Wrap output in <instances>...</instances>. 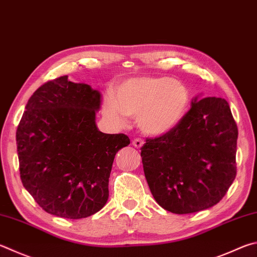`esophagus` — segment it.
<instances>
[{"label": "esophagus", "instance_id": "34e87169", "mask_svg": "<svg viewBox=\"0 0 257 257\" xmlns=\"http://www.w3.org/2000/svg\"><path fill=\"white\" fill-rule=\"evenodd\" d=\"M133 145L136 148H141L143 145H144V141L142 138H135L134 141H133Z\"/></svg>", "mask_w": 257, "mask_h": 257}]
</instances>
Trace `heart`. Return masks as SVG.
<instances>
[{
  "label": "heart",
  "instance_id": "heart-1",
  "mask_svg": "<svg viewBox=\"0 0 257 257\" xmlns=\"http://www.w3.org/2000/svg\"><path fill=\"white\" fill-rule=\"evenodd\" d=\"M189 92L170 77H130L115 86L102 102V114L110 124L123 128L128 116H137L143 133L160 136L175 128L188 110Z\"/></svg>",
  "mask_w": 257,
  "mask_h": 257
}]
</instances>
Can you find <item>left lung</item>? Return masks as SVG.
<instances>
[{"label": "left lung", "instance_id": "obj_1", "mask_svg": "<svg viewBox=\"0 0 257 257\" xmlns=\"http://www.w3.org/2000/svg\"><path fill=\"white\" fill-rule=\"evenodd\" d=\"M237 138L238 129L225 99L195 97L175 128L147 138L141 148L156 202L177 214L217 204L236 177Z\"/></svg>", "mask_w": 257, "mask_h": 257}]
</instances>
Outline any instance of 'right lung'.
<instances>
[{"label":"right lung","mask_w":257,"mask_h":257,"mask_svg":"<svg viewBox=\"0 0 257 257\" xmlns=\"http://www.w3.org/2000/svg\"><path fill=\"white\" fill-rule=\"evenodd\" d=\"M100 92L67 75L31 95L17 129L22 184L46 212L67 219L92 216L109 198L116 152L124 134H103L95 124Z\"/></svg>","instance_id":"add662e5"}]
</instances>
